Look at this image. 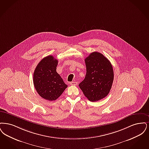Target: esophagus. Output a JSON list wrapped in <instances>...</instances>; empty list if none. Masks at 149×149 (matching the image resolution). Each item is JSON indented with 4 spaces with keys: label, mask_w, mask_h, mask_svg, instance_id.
Returning <instances> with one entry per match:
<instances>
[{
    "label": "esophagus",
    "mask_w": 149,
    "mask_h": 149,
    "mask_svg": "<svg viewBox=\"0 0 149 149\" xmlns=\"http://www.w3.org/2000/svg\"><path fill=\"white\" fill-rule=\"evenodd\" d=\"M70 84L72 86H77V82H72Z\"/></svg>",
    "instance_id": "1"
}]
</instances>
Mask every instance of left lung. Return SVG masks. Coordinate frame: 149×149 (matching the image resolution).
Here are the masks:
<instances>
[{"mask_svg":"<svg viewBox=\"0 0 149 149\" xmlns=\"http://www.w3.org/2000/svg\"><path fill=\"white\" fill-rule=\"evenodd\" d=\"M84 61L86 74L79 87L89 101H99L107 96L111 88L114 77L112 65L97 52L91 53Z\"/></svg>","mask_w":149,"mask_h":149,"instance_id":"obj_1","label":"left lung"}]
</instances>
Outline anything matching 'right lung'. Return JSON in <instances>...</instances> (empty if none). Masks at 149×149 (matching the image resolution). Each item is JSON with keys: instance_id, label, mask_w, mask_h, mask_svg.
Listing matches in <instances>:
<instances>
[{"instance_id": "right-lung-1", "label": "right lung", "mask_w": 149, "mask_h": 149, "mask_svg": "<svg viewBox=\"0 0 149 149\" xmlns=\"http://www.w3.org/2000/svg\"><path fill=\"white\" fill-rule=\"evenodd\" d=\"M58 60L52 56L43 58L33 74V84L39 96L48 101H54L67 87L56 72Z\"/></svg>"}]
</instances>
